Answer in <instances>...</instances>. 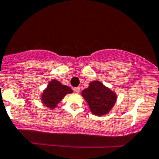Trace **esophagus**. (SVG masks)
I'll list each match as a JSON object with an SVG mask.
<instances>
[{"label":"esophagus","mask_w":159,"mask_h":159,"mask_svg":"<svg viewBox=\"0 0 159 159\" xmlns=\"http://www.w3.org/2000/svg\"><path fill=\"white\" fill-rule=\"evenodd\" d=\"M74 90H75V92H76V93H79V91H80V88H79V87H77V88H75V89H74Z\"/></svg>","instance_id":"34e87169"}]
</instances>
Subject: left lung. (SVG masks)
Instances as JSON below:
<instances>
[{
	"label": "left lung",
	"instance_id": "obj_1",
	"mask_svg": "<svg viewBox=\"0 0 159 159\" xmlns=\"http://www.w3.org/2000/svg\"><path fill=\"white\" fill-rule=\"evenodd\" d=\"M81 94L89 105L91 113L96 116L109 113L118 98L115 91L98 80L91 81L89 88L83 90Z\"/></svg>",
	"mask_w": 159,
	"mask_h": 159
}]
</instances>
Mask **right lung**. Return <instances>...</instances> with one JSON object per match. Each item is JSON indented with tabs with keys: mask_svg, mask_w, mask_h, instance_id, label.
Wrapping results in <instances>:
<instances>
[{
	"mask_svg": "<svg viewBox=\"0 0 159 159\" xmlns=\"http://www.w3.org/2000/svg\"><path fill=\"white\" fill-rule=\"evenodd\" d=\"M71 93L73 91L70 87L62 84L57 80L52 79L43 90L41 94V102L48 109L54 110L66 94Z\"/></svg>",
	"mask_w": 159,
	"mask_h": 159,
	"instance_id": "obj_1",
	"label": "right lung"
}]
</instances>
